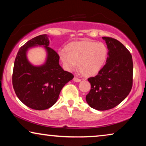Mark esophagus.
<instances>
[{
	"instance_id": "34e87169",
	"label": "esophagus",
	"mask_w": 146,
	"mask_h": 146,
	"mask_svg": "<svg viewBox=\"0 0 146 146\" xmlns=\"http://www.w3.org/2000/svg\"><path fill=\"white\" fill-rule=\"evenodd\" d=\"M73 80L74 81V82H80L81 81V80L79 79V78H78L77 77H74V78Z\"/></svg>"
}]
</instances>
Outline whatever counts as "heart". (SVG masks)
<instances>
[{
    "label": "heart",
    "instance_id": "obj_1",
    "mask_svg": "<svg viewBox=\"0 0 146 146\" xmlns=\"http://www.w3.org/2000/svg\"><path fill=\"white\" fill-rule=\"evenodd\" d=\"M108 52L104 43L84 40L68 45L66 51L60 50L58 55L67 70H74L78 64V68L83 75L93 76L105 64Z\"/></svg>",
    "mask_w": 146,
    "mask_h": 146
}]
</instances>
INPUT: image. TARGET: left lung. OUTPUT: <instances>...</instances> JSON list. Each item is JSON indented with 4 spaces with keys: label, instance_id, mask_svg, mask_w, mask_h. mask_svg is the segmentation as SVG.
Returning <instances> with one entry per match:
<instances>
[{
    "label": "left lung",
    "instance_id": "8db88e82",
    "mask_svg": "<svg viewBox=\"0 0 146 146\" xmlns=\"http://www.w3.org/2000/svg\"><path fill=\"white\" fill-rule=\"evenodd\" d=\"M108 52L106 63L94 77L88 79L91 84L86 100L97 110H107L120 104L130 92L133 82L132 56L116 39L102 37Z\"/></svg>",
    "mask_w": 146,
    "mask_h": 146
}]
</instances>
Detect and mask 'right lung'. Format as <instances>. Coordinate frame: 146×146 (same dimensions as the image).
<instances>
[{
    "label": "right lung",
    "mask_w": 146,
    "mask_h": 146,
    "mask_svg": "<svg viewBox=\"0 0 146 146\" xmlns=\"http://www.w3.org/2000/svg\"><path fill=\"white\" fill-rule=\"evenodd\" d=\"M48 37L42 35L28 41L19 49L14 64L13 85L16 94L24 104L36 110L52 106L62 88L74 78L60 66L58 54L48 46ZM38 45L45 49L47 58L42 65L35 66L29 62L27 52Z\"/></svg>",
    "instance_id": "add662e5"
}]
</instances>
